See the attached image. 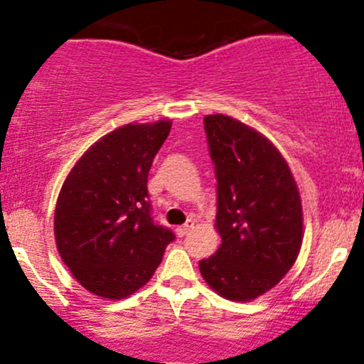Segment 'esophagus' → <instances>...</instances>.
I'll use <instances>...</instances> for the list:
<instances>
[{
  "instance_id": "34e87169",
  "label": "esophagus",
  "mask_w": 364,
  "mask_h": 364,
  "mask_svg": "<svg viewBox=\"0 0 364 364\" xmlns=\"http://www.w3.org/2000/svg\"><path fill=\"white\" fill-rule=\"evenodd\" d=\"M193 225H196V222H193V220H188V222H186L185 225L178 227V229H176V234H178V237H183V236H186V234H188L190 230L193 229Z\"/></svg>"
}]
</instances>
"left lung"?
<instances>
[{
    "label": "left lung",
    "mask_w": 364,
    "mask_h": 364,
    "mask_svg": "<svg viewBox=\"0 0 364 364\" xmlns=\"http://www.w3.org/2000/svg\"><path fill=\"white\" fill-rule=\"evenodd\" d=\"M216 174V230L222 245L203 259L205 284L222 297L252 301L294 266L303 208L287 161L253 128L223 114L204 117Z\"/></svg>",
    "instance_id": "obj_1"
}]
</instances>
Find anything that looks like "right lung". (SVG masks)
Here are the masks:
<instances>
[{
    "mask_svg": "<svg viewBox=\"0 0 364 364\" xmlns=\"http://www.w3.org/2000/svg\"><path fill=\"white\" fill-rule=\"evenodd\" d=\"M171 121L128 123L73 165L54 211L61 259L86 291L123 299L149 282L174 232L155 223L148 172Z\"/></svg>",
    "mask_w": 364,
    "mask_h": 364,
    "instance_id": "add662e5",
    "label": "right lung"
}]
</instances>
